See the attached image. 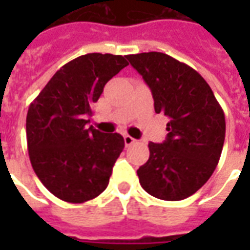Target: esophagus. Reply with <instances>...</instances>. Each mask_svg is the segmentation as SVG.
Listing matches in <instances>:
<instances>
[{
    "mask_svg": "<svg viewBox=\"0 0 250 250\" xmlns=\"http://www.w3.org/2000/svg\"><path fill=\"white\" fill-rule=\"evenodd\" d=\"M135 142H136V139H134L132 136H130V135L125 136V146H131V145H134Z\"/></svg>",
    "mask_w": 250,
    "mask_h": 250,
    "instance_id": "esophagus-1",
    "label": "esophagus"
}]
</instances>
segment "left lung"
Listing matches in <instances>:
<instances>
[{
  "mask_svg": "<svg viewBox=\"0 0 250 250\" xmlns=\"http://www.w3.org/2000/svg\"><path fill=\"white\" fill-rule=\"evenodd\" d=\"M150 87L157 114L170 122L163 143H148L150 158L136 171L155 198L181 201L202 188L217 167L225 141V115L198 72L161 52L128 55Z\"/></svg>",
  "mask_w": 250,
  "mask_h": 250,
  "instance_id": "8db88e82",
  "label": "left lung"
}]
</instances>
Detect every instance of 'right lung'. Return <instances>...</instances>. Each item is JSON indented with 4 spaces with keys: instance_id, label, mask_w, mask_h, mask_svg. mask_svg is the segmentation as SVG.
Here are the masks:
<instances>
[{
    "instance_id": "obj_1",
    "label": "right lung",
    "mask_w": 250,
    "mask_h": 250,
    "mask_svg": "<svg viewBox=\"0 0 250 250\" xmlns=\"http://www.w3.org/2000/svg\"><path fill=\"white\" fill-rule=\"evenodd\" d=\"M128 65L125 56L88 53L53 75L26 115L32 167L55 197L83 204L107 188L112 167L125 148L120 134L87 128L92 105L108 80Z\"/></svg>"
}]
</instances>
